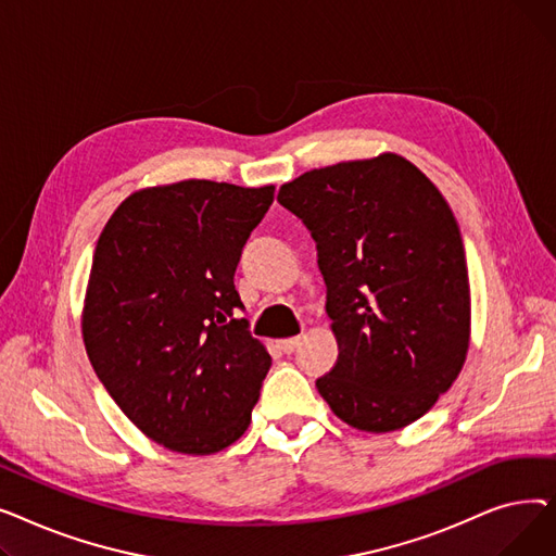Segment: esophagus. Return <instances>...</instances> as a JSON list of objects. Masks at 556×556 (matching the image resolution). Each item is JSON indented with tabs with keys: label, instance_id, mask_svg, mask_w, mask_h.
I'll return each mask as SVG.
<instances>
[{
	"label": "esophagus",
	"instance_id": "34e87169",
	"mask_svg": "<svg viewBox=\"0 0 556 556\" xmlns=\"http://www.w3.org/2000/svg\"><path fill=\"white\" fill-rule=\"evenodd\" d=\"M279 344V349L283 354H293L295 349L302 344V336H295V338H286V340H279L277 342Z\"/></svg>",
	"mask_w": 556,
	"mask_h": 556
}]
</instances>
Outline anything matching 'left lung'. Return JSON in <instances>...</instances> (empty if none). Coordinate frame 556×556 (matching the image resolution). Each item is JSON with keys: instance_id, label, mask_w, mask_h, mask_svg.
I'll use <instances>...</instances> for the list:
<instances>
[{"instance_id": "left-lung-1", "label": "left lung", "mask_w": 556, "mask_h": 556, "mask_svg": "<svg viewBox=\"0 0 556 556\" xmlns=\"http://www.w3.org/2000/svg\"><path fill=\"white\" fill-rule=\"evenodd\" d=\"M277 200L311 231L327 283L340 354L317 392L365 432L417 421L469 352V270L448 202L394 153L313 168Z\"/></svg>"}]
</instances>
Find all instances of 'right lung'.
Wrapping results in <instances>:
<instances>
[{"label":"right lung","mask_w":556,"mask_h":556,"mask_svg":"<svg viewBox=\"0 0 556 556\" xmlns=\"http://www.w3.org/2000/svg\"><path fill=\"white\" fill-rule=\"evenodd\" d=\"M275 187L182 180L128 195L105 223L83 340L99 381L153 442L187 455L248 430L273 358L239 315L233 273Z\"/></svg>","instance_id":"obj_1"}]
</instances>
